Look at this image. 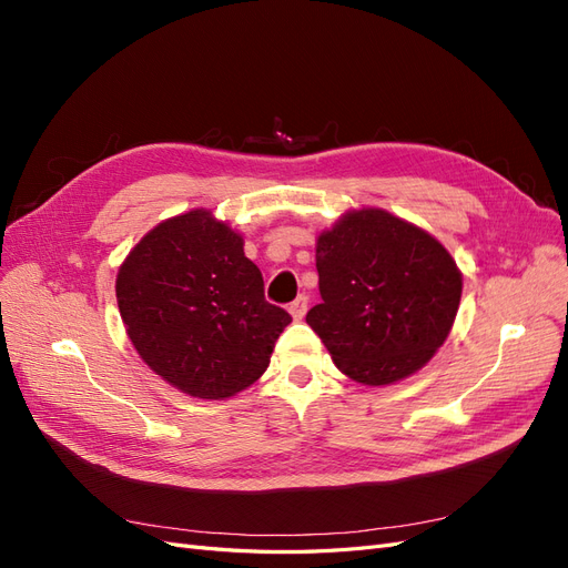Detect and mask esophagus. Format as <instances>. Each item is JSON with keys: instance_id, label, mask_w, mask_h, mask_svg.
I'll return each instance as SVG.
<instances>
[{"instance_id": "obj_1", "label": "esophagus", "mask_w": 568, "mask_h": 568, "mask_svg": "<svg viewBox=\"0 0 568 568\" xmlns=\"http://www.w3.org/2000/svg\"><path fill=\"white\" fill-rule=\"evenodd\" d=\"M288 313H291V317H294V320H303V315L307 313V296L301 294L294 303L288 305Z\"/></svg>"}]
</instances>
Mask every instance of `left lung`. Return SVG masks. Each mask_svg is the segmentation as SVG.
Returning a JSON list of instances; mask_svg holds the SVG:
<instances>
[{"label": "left lung", "instance_id": "1", "mask_svg": "<svg viewBox=\"0 0 568 568\" xmlns=\"http://www.w3.org/2000/svg\"><path fill=\"white\" fill-rule=\"evenodd\" d=\"M315 257L322 303L305 322L351 379L367 386L405 379L448 338L462 274L432 234L363 209L317 239Z\"/></svg>", "mask_w": 568, "mask_h": 568}]
</instances>
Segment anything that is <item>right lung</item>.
I'll list each match as a JSON object with an SVG mask.
<instances>
[{"label": "right lung", "instance_id": "1", "mask_svg": "<svg viewBox=\"0 0 568 568\" xmlns=\"http://www.w3.org/2000/svg\"><path fill=\"white\" fill-rule=\"evenodd\" d=\"M115 298L144 363L205 400L230 398L261 379L291 322L284 307L265 301L244 239L209 211L153 227L120 265Z\"/></svg>", "mask_w": 568, "mask_h": 568}]
</instances>
